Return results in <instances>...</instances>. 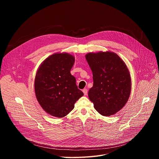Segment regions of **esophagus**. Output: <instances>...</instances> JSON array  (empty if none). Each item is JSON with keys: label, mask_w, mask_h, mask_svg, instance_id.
Returning <instances> with one entry per match:
<instances>
[{"label": "esophagus", "mask_w": 159, "mask_h": 159, "mask_svg": "<svg viewBox=\"0 0 159 159\" xmlns=\"http://www.w3.org/2000/svg\"><path fill=\"white\" fill-rule=\"evenodd\" d=\"M82 91H83V93H84L85 96H86L87 94V89H84Z\"/></svg>", "instance_id": "34e87169"}]
</instances>
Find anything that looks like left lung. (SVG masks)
Instances as JSON below:
<instances>
[{"mask_svg":"<svg viewBox=\"0 0 159 159\" xmlns=\"http://www.w3.org/2000/svg\"><path fill=\"white\" fill-rule=\"evenodd\" d=\"M85 58L94 81L88 93L89 99L101 115L115 114L126 104L131 93V78L126 64L110 52L89 53Z\"/></svg>","mask_w":159,"mask_h":159,"instance_id":"1","label":"left lung"}]
</instances>
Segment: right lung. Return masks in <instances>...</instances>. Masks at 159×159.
Instances as JSON below:
<instances>
[{
    "label": "right lung",
    "mask_w": 159,
    "mask_h": 159,
    "mask_svg": "<svg viewBox=\"0 0 159 159\" xmlns=\"http://www.w3.org/2000/svg\"><path fill=\"white\" fill-rule=\"evenodd\" d=\"M74 61V57L70 54L55 53L42 63L36 73V99L42 108L55 117L67 115L84 95L70 74Z\"/></svg>",
    "instance_id": "add662e5"
}]
</instances>
